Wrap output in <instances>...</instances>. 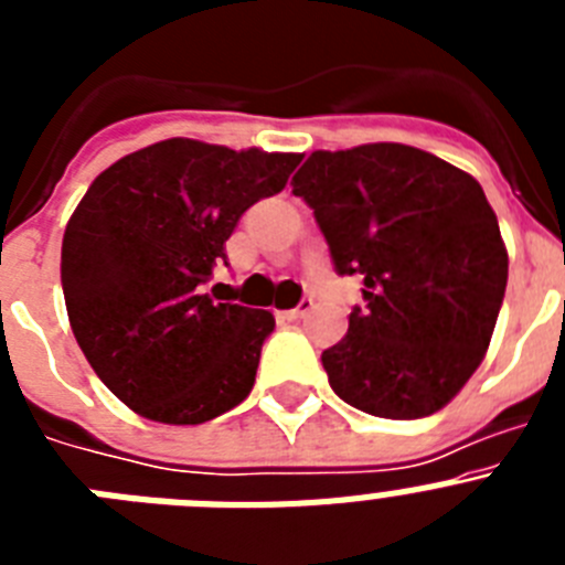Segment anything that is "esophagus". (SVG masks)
<instances>
[{
	"mask_svg": "<svg viewBox=\"0 0 565 565\" xmlns=\"http://www.w3.org/2000/svg\"><path fill=\"white\" fill-rule=\"evenodd\" d=\"M311 308H313V299L306 297V299H299V306L291 308V311H279V317L288 319V322H294V319L308 317V313H311Z\"/></svg>",
	"mask_w": 565,
	"mask_h": 565,
	"instance_id": "1",
	"label": "esophagus"
}]
</instances>
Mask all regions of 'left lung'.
I'll return each instance as SVG.
<instances>
[{
    "instance_id": "obj_1",
    "label": "left lung",
    "mask_w": 565,
    "mask_h": 565,
    "mask_svg": "<svg viewBox=\"0 0 565 565\" xmlns=\"http://www.w3.org/2000/svg\"><path fill=\"white\" fill-rule=\"evenodd\" d=\"M294 194L313 209L337 274L364 306L322 353L333 393L379 418L452 402L495 331L509 257L481 183L404 143L311 152Z\"/></svg>"
}]
</instances>
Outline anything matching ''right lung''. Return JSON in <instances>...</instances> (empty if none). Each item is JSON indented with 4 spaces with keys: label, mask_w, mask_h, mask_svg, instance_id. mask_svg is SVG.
Masks as SVG:
<instances>
[{
    "label": "right lung",
    "mask_w": 565,
    "mask_h": 565,
    "mask_svg": "<svg viewBox=\"0 0 565 565\" xmlns=\"http://www.w3.org/2000/svg\"><path fill=\"white\" fill-rule=\"evenodd\" d=\"M302 154L169 138L104 169L64 228L70 328L129 411L203 424L252 393L271 311L203 294L248 206Z\"/></svg>",
    "instance_id": "obj_1"
}]
</instances>
